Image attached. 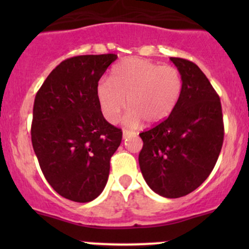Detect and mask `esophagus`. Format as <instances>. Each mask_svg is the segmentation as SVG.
<instances>
[{
    "mask_svg": "<svg viewBox=\"0 0 249 249\" xmlns=\"http://www.w3.org/2000/svg\"><path fill=\"white\" fill-rule=\"evenodd\" d=\"M132 134H134L133 132H131V131L128 130H123V139H126L128 138L130 136H132Z\"/></svg>",
    "mask_w": 249,
    "mask_h": 249,
    "instance_id": "obj_1",
    "label": "esophagus"
}]
</instances>
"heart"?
<instances>
[{"label":"heart","instance_id":"obj_1","mask_svg":"<svg viewBox=\"0 0 249 249\" xmlns=\"http://www.w3.org/2000/svg\"><path fill=\"white\" fill-rule=\"evenodd\" d=\"M182 90L179 70L144 58H125L113 65L108 82L96 88L99 107L108 123H116L125 107V123L131 126L145 121L158 124L172 113ZM127 101H125L124 99Z\"/></svg>","mask_w":249,"mask_h":249}]
</instances>
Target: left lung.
I'll return each instance as SVG.
<instances>
[{"mask_svg": "<svg viewBox=\"0 0 249 249\" xmlns=\"http://www.w3.org/2000/svg\"><path fill=\"white\" fill-rule=\"evenodd\" d=\"M182 78L181 95L170 116L139 136V166L146 184L165 198L198 188L215 166L224 142L221 103L193 62L171 57Z\"/></svg>", "mask_w": 249, "mask_h": 249, "instance_id": "left-lung-1", "label": "left lung"}]
</instances>
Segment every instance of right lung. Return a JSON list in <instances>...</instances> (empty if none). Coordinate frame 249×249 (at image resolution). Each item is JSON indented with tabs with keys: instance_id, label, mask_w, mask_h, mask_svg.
<instances>
[{
	"instance_id": "1",
	"label": "right lung",
	"mask_w": 249,
	"mask_h": 249,
	"mask_svg": "<svg viewBox=\"0 0 249 249\" xmlns=\"http://www.w3.org/2000/svg\"><path fill=\"white\" fill-rule=\"evenodd\" d=\"M115 53L65 59L35 97L31 142L39 166L59 196L89 202L104 190L123 132L105 121L96 88Z\"/></svg>"
}]
</instances>
